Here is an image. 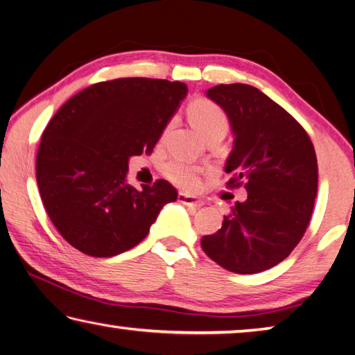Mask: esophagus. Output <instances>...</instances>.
I'll use <instances>...</instances> for the list:
<instances>
[{
  "mask_svg": "<svg viewBox=\"0 0 355 355\" xmlns=\"http://www.w3.org/2000/svg\"><path fill=\"white\" fill-rule=\"evenodd\" d=\"M178 201L182 205L189 206V207H201V206H203V203H201L198 198L192 197V196H187V193H183V192L178 193Z\"/></svg>",
  "mask_w": 355,
  "mask_h": 355,
  "instance_id": "34e87169",
  "label": "esophagus"
}]
</instances>
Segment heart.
Returning <instances> with one entry per match:
<instances>
[{
  "instance_id": "b5f03b06",
  "label": "heart",
  "mask_w": 355,
  "mask_h": 355,
  "mask_svg": "<svg viewBox=\"0 0 355 355\" xmlns=\"http://www.w3.org/2000/svg\"><path fill=\"white\" fill-rule=\"evenodd\" d=\"M187 116H189L193 129L203 137V140L211 135H225L229 128L227 116L223 109L207 100L192 101L187 107ZM166 132H168V128H166L164 134ZM164 172L171 182L187 191H196L201 183V172L182 162H171L166 166Z\"/></svg>"
}]
</instances>
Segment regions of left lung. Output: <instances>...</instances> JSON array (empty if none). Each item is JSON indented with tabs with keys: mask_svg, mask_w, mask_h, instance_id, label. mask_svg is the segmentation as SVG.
Returning <instances> with one entry per match:
<instances>
[{
	"mask_svg": "<svg viewBox=\"0 0 355 355\" xmlns=\"http://www.w3.org/2000/svg\"><path fill=\"white\" fill-rule=\"evenodd\" d=\"M206 96L225 110L234 146L225 171L229 187L245 184L217 234L205 235L209 259L235 274L279 265L302 240L317 197V157L300 124L257 87L218 85Z\"/></svg>",
	"mask_w": 355,
	"mask_h": 355,
	"instance_id": "obj_1",
	"label": "left lung"
}]
</instances>
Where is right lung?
<instances>
[{
  "instance_id": "right-lung-1",
  "label": "right lung",
  "mask_w": 355,
  "mask_h": 355,
  "mask_svg": "<svg viewBox=\"0 0 355 355\" xmlns=\"http://www.w3.org/2000/svg\"><path fill=\"white\" fill-rule=\"evenodd\" d=\"M187 94L180 81L118 78L72 96L49 121L37 155L41 200L69 245L114 257L149 234L178 192L166 180L138 191L129 158L149 154Z\"/></svg>"
}]
</instances>
